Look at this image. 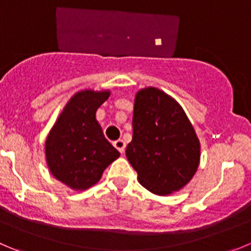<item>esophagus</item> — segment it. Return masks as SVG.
Returning a JSON list of instances; mask_svg holds the SVG:
<instances>
[{"label": "esophagus", "mask_w": 251, "mask_h": 251, "mask_svg": "<svg viewBox=\"0 0 251 251\" xmlns=\"http://www.w3.org/2000/svg\"><path fill=\"white\" fill-rule=\"evenodd\" d=\"M113 145H114V147H115L116 150H118L119 152H120V153H123L124 151H125V146H126V143L124 142L123 140H118V141H115V142H114Z\"/></svg>", "instance_id": "obj_1"}]
</instances>
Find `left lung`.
Returning a JSON list of instances; mask_svg holds the SVG:
<instances>
[{
	"mask_svg": "<svg viewBox=\"0 0 251 251\" xmlns=\"http://www.w3.org/2000/svg\"><path fill=\"white\" fill-rule=\"evenodd\" d=\"M132 127L126 157L142 186L165 196L193 179L200 163V141L175 99L154 87L138 91Z\"/></svg>",
	"mask_w": 251,
	"mask_h": 251,
	"instance_id": "1",
	"label": "left lung"
}]
</instances>
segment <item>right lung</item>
Returning <instances> with one entry per match:
<instances>
[{
    "label": "right lung",
    "instance_id": "obj_1",
    "mask_svg": "<svg viewBox=\"0 0 251 251\" xmlns=\"http://www.w3.org/2000/svg\"><path fill=\"white\" fill-rule=\"evenodd\" d=\"M109 91L84 89L75 94L45 141L46 163L51 174L75 190H86L100 180L120 153L104 137L96 119Z\"/></svg>",
    "mask_w": 251,
    "mask_h": 251
}]
</instances>
